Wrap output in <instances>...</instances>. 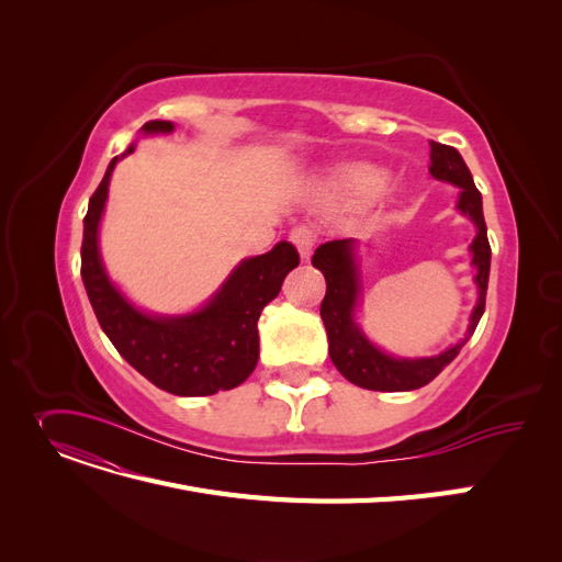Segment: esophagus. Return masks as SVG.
<instances>
[{
  "label": "esophagus",
  "mask_w": 562,
  "mask_h": 562,
  "mask_svg": "<svg viewBox=\"0 0 562 562\" xmlns=\"http://www.w3.org/2000/svg\"><path fill=\"white\" fill-rule=\"evenodd\" d=\"M291 241H293V246L297 248V252L302 255V258L310 260V255H312V250H314V246L318 241V234L310 225H297V227L291 229Z\"/></svg>",
  "instance_id": "1"
}]
</instances>
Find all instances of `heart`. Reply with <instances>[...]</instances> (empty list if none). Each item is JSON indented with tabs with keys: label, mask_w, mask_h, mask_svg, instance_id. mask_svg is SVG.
I'll use <instances>...</instances> for the list:
<instances>
[{
	"label": "heart",
	"mask_w": 562,
	"mask_h": 562,
	"mask_svg": "<svg viewBox=\"0 0 562 562\" xmlns=\"http://www.w3.org/2000/svg\"><path fill=\"white\" fill-rule=\"evenodd\" d=\"M386 182H389L386 173L378 171V168H372V166L351 168V171H347L342 176V187H345V190L349 194H353V196L366 199V201L380 196L386 190Z\"/></svg>",
	"instance_id": "b5f03b06"
}]
</instances>
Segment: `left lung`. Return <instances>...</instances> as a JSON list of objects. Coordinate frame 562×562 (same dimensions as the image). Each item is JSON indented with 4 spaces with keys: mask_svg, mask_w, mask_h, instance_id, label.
I'll list each match as a JSON object with an SVG mask.
<instances>
[{
    "mask_svg": "<svg viewBox=\"0 0 562 562\" xmlns=\"http://www.w3.org/2000/svg\"><path fill=\"white\" fill-rule=\"evenodd\" d=\"M431 145V164L429 173L438 180H448L459 187V203L457 209L469 215L479 234L471 244L473 265L479 269L475 283H479V304L471 314L469 337L473 335L475 326L485 312V293H487V279H490V241H487V227L483 217V199L479 187L473 184L471 171L467 168L462 155L450 145L429 143ZM312 265L323 271L326 277V297L321 302V318L326 323L328 330V351L335 368L342 375L356 384L370 391H413L424 384H429L440 370H443L464 342H459L443 351L434 359H394L380 349L372 347L368 339L361 335L353 323V304L359 297V274H356V265L351 258V241H328L321 244L314 252Z\"/></svg>",
    "mask_w": 562,
    "mask_h": 562,
    "instance_id": "obj_1",
    "label": "left lung"
}]
</instances>
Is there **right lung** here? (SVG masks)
Instances as JSON below:
<instances>
[{
  "instance_id": "right-lung-1",
  "label": "right lung",
  "mask_w": 562,
  "mask_h": 562,
  "mask_svg": "<svg viewBox=\"0 0 562 562\" xmlns=\"http://www.w3.org/2000/svg\"><path fill=\"white\" fill-rule=\"evenodd\" d=\"M145 133H171V122H147ZM133 151V147L128 149ZM114 157L103 182L89 199L83 217L81 281L100 328L114 349L151 384L176 396H211L248 380L258 366V318L274 300L297 250L281 241L258 258L244 260L206 307L180 318H155L138 312L110 283L98 252V223L105 209Z\"/></svg>"
}]
</instances>
